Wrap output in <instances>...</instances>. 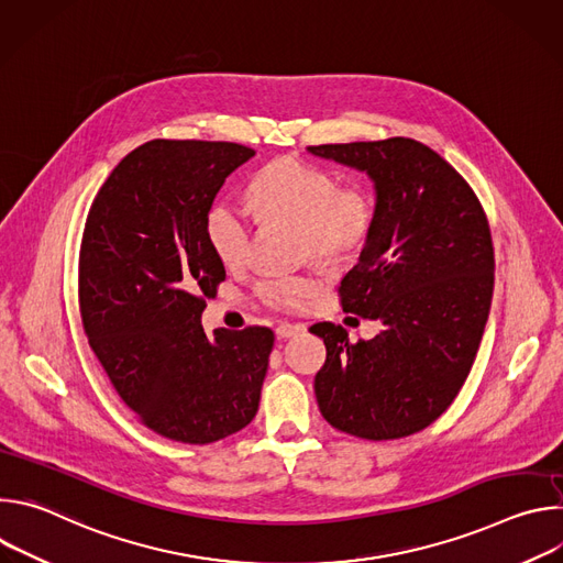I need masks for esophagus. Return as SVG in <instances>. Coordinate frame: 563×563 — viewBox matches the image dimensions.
Returning <instances> with one entry per match:
<instances>
[{"label": "esophagus", "instance_id": "obj_1", "mask_svg": "<svg viewBox=\"0 0 563 563\" xmlns=\"http://www.w3.org/2000/svg\"><path fill=\"white\" fill-rule=\"evenodd\" d=\"M300 332H302V325L280 323V325L276 328V339H280V341H287V339H291V336H296V334H300Z\"/></svg>", "mask_w": 563, "mask_h": 563}]
</instances>
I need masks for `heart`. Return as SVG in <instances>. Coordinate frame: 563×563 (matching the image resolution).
<instances>
[{
	"mask_svg": "<svg viewBox=\"0 0 563 563\" xmlns=\"http://www.w3.org/2000/svg\"><path fill=\"white\" fill-rule=\"evenodd\" d=\"M250 200L261 218L298 227L309 254L318 258L358 252L374 224V200L365 189H341L330 172L298 157H278L263 167L250 185ZM205 233L224 267L247 258L252 220L243 207L216 200L205 216ZM316 289L318 283L307 276L267 278L258 285L261 298L278 309H298Z\"/></svg>",
	"mask_w": 563,
	"mask_h": 563,
	"instance_id": "obj_1",
	"label": "heart"
}]
</instances>
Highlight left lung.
I'll use <instances>...</instances> for the list:
<instances>
[{"mask_svg":"<svg viewBox=\"0 0 563 563\" xmlns=\"http://www.w3.org/2000/svg\"><path fill=\"white\" fill-rule=\"evenodd\" d=\"M374 183V224L341 283L343 311L378 320L350 343L334 323L311 334L328 358L313 378L320 415L341 432L400 439L437 421L456 398L484 336L495 252L470 185L410 137L307 146Z\"/></svg>","mask_w":563,"mask_h":563,"instance_id":"left-lung-1","label":"left lung"}]
</instances>
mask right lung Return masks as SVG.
Instances as JSON below:
<instances>
[{
	"label": "right lung",
	"mask_w": 563,
	"mask_h": 563,
	"mask_svg": "<svg viewBox=\"0 0 563 563\" xmlns=\"http://www.w3.org/2000/svg\"><path fill=\"white\" fill-rule=\"evenodd\" d=\"M256 155L233 142L151 140L98 191L79 247L89 345L124 404L153 432L205 445L258 412L274 347L267 328L202 330L224 265L205 216L227 176Z\"/></svg>",
	"instance_id": "obj_1"
}]
</instances>
